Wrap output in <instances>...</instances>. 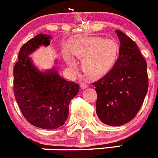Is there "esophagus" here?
<instances>
[{
    "mask_svg": "<svg viewBox=\"0 0 158 158\" xmlns=\"http://www.w3.org/2000/svg\"><path fill=\"white\" fill-rule=\"evenodd\" d=\"M88 87V85H87L86 83H85V82H81V89H85V88H87Z\"/></svg>",
    "mask_w": 158,
    "mask_h": 158,
    "instance_id": "1",
    "label": "esophagus"
}]
</instances>
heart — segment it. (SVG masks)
<instances>
[{"mask_svg":"<svg viewBox=\"0 0 158 158\" xmlns=\"http://www.w3.org/2000/svg\"><path fill=\"white\" fill-rule=\"evenodd\" d=\"M118 47L114 40L102 37L84 39L73 46L72 52L76 57L85 59L83 69L87 73L99 77L106 74L113 67L118 55ZM67 64L73 66L69 53H65Z\"/></svg>","mask_w":158,"mask_h":158,"instance_id":"b5f03b06","label":"heart"}]
</instances>
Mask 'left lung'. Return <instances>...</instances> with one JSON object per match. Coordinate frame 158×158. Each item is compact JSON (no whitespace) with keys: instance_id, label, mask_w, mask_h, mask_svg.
<instances>
[{"instance_id":"8db88e82","label":"left lung","mask_w":158,"mask_h":158,"mask_svg":"<svg viewBox=\"0 0 158 158\" xmlns=\"http://www.w3.org/2000/svg\"><path fill=\"white\" fill-rule=\"evenodd\" d=\"M119 55L112 70L92 85L98 94L96 113L106 125L117 127L133 119L148 90L147 62L134 41L119 30Z\"/></svg>"}]
</instances>
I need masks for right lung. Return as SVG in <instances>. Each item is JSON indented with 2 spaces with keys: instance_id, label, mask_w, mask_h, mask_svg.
I'll return each mask as SVG.
<instances>
[{
  "instance_id": "right-lung-1",
  "label": "right lung",
  "mask_w": 158,
  "mask_h": 158,
  "mask_svg": "<svg viewBox=\"0 0 158 158\" xmlns=\"http://www.w3.org/2000/svg\"><path fill=\"white\" fill-rule=\"evenodd\" d=\"M51 39L39 34L28 40L21 48L14 67V94L24 117L31 125L46 130L64 125L70 101L80 89L78 84L63 78L55 67L40 70L29 57L40 46H49Z\"/></svg>"
}]
</instances>
